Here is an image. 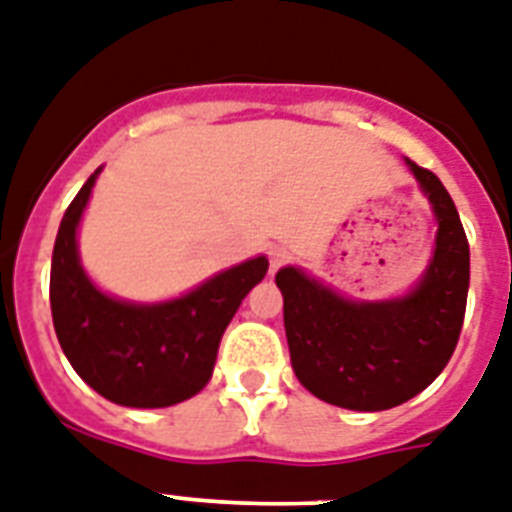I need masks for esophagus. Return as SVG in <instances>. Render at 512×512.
Returning <instances> with one entry per match:
<instances>
[{"mask_svg": "<svg viewBox=\"0 0 512 512\" xmlns=\"http://www.w3.org/2000/svg\"><path fill=\"white\" fill-rule=\"evenodd\" d=\"M290 259V251H287V248H282V246H272L269 248V261H272V272L274 269H279V266L285 264V261Z\"/></svg>", "mask_w": 512, "mask_h": 512, "instance_id": "esophagus-1", "label": "esophagus"}]
</instances>
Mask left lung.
<instances>
[{
	"instance_id": "1",
	"label": "left lung",
	"mask_w": 512,
	"mask_h": 512,
	"mask_svg": "<svg viewBox=\"0 0 512 512\" xmlns=\"http://www.w3.org/2000/svg\"><path fill=\"white\" fill-rule=\"evenodd\" d=\"M438 220L435 253L409 295L352 303L295 266L277 272L298 381L326 404L383 412L425 391L451 360L469 295V240L451 194L406 160Z\"/></svg>"
}]
</instances>
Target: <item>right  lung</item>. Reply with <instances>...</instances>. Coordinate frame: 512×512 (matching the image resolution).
Returning a JSON list of instances; mask_svg holds the SVG:
<instances>
[{
	"instance_id": "right-lung-1",
	"label": "right lung",
	"mask_w": 512,
	"mask_h": 512,
	"mask_svg": "<svg viewBox=\"0 0 512 512\" xmlns=\"http://www.w3.org/2000/svg\"><path fill=\"white\" fill-rule=\"evenodd\" d=\"M100 170L87 178L59 225L51 259V316L82 381L108 401L160 409L191 399L212 378L227 323L264 279V256L220 272L178 300L155 305L108 298L82 272L77 225Z\"/></svg>"
}]
</instances>
